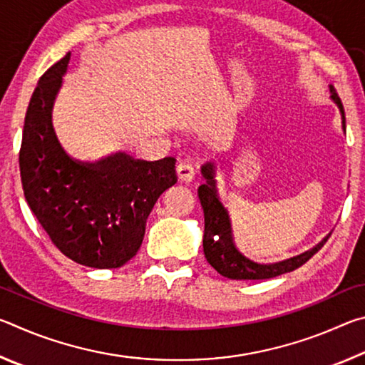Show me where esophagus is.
<instances>
[{"label":"esophagus","mask_w":365,"mask_h":365,"mask_svg":"<svg viewBox=\"0 0 365 365\" xmlns=\"http://www.w3.org/2000/svg\"><path fill=\"white\" fill-rule=\"evenodd\" d=\"M195 174H196V169H195L193 160L188 159V158L178 160L177 175L182 182H191L195 178Z\"/></svg>","instance_id":"34e87169"}]
</instances>
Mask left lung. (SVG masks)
Segmentation results:
<instances>
[{
    "instance_id": "1",
    "label": "left lung",
    "mask_w": 365,
    "mask_h": 365,
    "mask_svg": "<svg viewBox=\"0 0 365 365\" xmlns=\"http://www.w3.org/2000/svg\"><path fill=\"white\" fill-rule=\"evenodd\" d=\"M331 100L338 104L339 110L343 115V127L346 125L343 103L336 95L333 86H330ZM202 175L206 178V183L197 188V196H200L202 211H205V238H202V248H205V256L207 262L219 272L220 275L228 277L235 280H264L274 279L277 275L293 272L294 269L301 267L306 264L316 252L327 243V237L324 242H320L316 248L309 250L302 255L287 259L283 262L277 264H256L246 259L243 255H240L232 242V230L228 214L220 205L217 195H215V185L212 175V164L207 163L202 165Z\"/></svg>"
}]
</instances>
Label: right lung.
Returning <instances> with one entry per match:
<instances>
[{"label":"right lung","mask_w":365,"mask_h":365,"mask_svg":"<svg viewBox=\"0 0 365 365\" xmlns=\"http://www.w3.org/2000/svg\"><path fill=\"white\" fill-rule=\"evenodd\" d=\"M71 53L40 77L30 98L19 151L24 196L54 246L73 262L115 269L137 255L158 197L177 183L175 159L154 163L115 153L77 163L51 123Z\"/></svg>","instance_id":"1"}]
</instances>
